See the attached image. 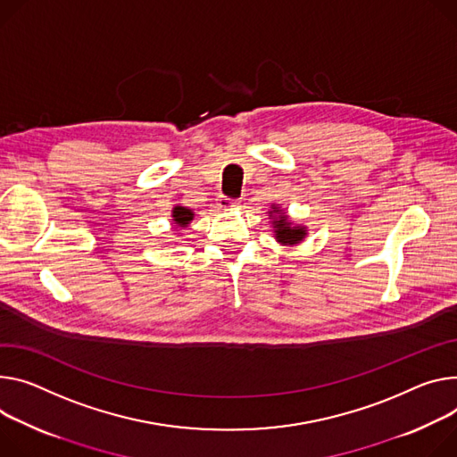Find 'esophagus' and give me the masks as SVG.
I'll use <instances>...</instances> for the list:
<instances>
[{"instance_id":"34e87169","label":"esophagus","mask_w":457,"mask_h":457,"mask_svg":"<svg viewBox=\"0 0 457 457\" xmlns=\"http://www.w3.org/2000/svg\"><path fill=\"white\" fill-rule=\"evenodd\" d=\"M235 200L233 198H229V196H226V195H220L219 196V205L222 207V210H231V207H235Z\"/></svg>"}]
</instances>
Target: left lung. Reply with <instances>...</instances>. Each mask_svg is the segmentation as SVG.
<instances>
[{"mask_svg":"<svg viewBox=\"0 0 457 457\" xmlns=\"http://www.w3.org/2000/svg\"><path fill=\"white\" fill-rule=\"evenodd\" d=\"M277 212H278L277 207H273V213H277ZM273 228H275L277 240L282 244H297L299 240H303L306 237V229L303 226L292 228V224L287 222L286 215H278V219L273 222Z\"/></svg>","mask_w":457,"mask_h":457,"instance_id":"left-lung-1","label":"left lung"}]
</instances>
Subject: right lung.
<instances>
[{
    "label": "right lung",
    "mask_w": 457,
    "mask_h": 457,
    "mask_svg": "<svg viewBox=\"0 0 457 457\" xmlns=\"http://www.w3.org/2000/svg\"><path fill=\"white\" fill-rule=\"evenodd\" d=\"M173 220H175V224H179V226L184 228V226L189 224V220H193V212L187 210V207L177 205L175 212H173Z\"/></svg>",
    "instance_id": "add662e5"
}]
</instances>
